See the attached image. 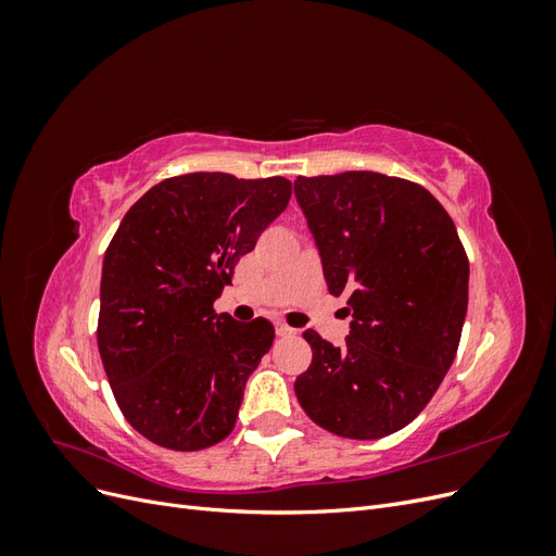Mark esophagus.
Masks as SVG:
<instances>
[{
	"label": "esophagus",
	"mask_w": 556,
	"mask_h": 556,
	"mask_svg": "<svg viewBox=\"0 0 556 556\" xmlns=\"http://www.w3.org/2000/svg\"><path fill=\"white\" fill-rule=\"evenodd\" d=\"M276 333H278V336H294V333H296V329H292V327H288V325L278 323V325H276Z\"/></svg>",
	"instance_id": "esophagus-1"
}]
</instances>
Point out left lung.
I'll list each match as a JSON object with an SVG mask.
<instances>
[{"label": "left lung", "mask_w": 556, "mask_h": 556, "mask_svg": "<svg viewBox=\"0 0 556 556\" xmlns=\"http://www.w3.org/2000/svg\"><path fill=\"white\" fill-rule=\"evenodd\" d=\"M294 194L327 288L352 315L341 348L304 331L313 362L296 399L336 435L382 439L425 410L457 355L468 306L457 227L422 185L376 172L299 176Z\"/></svg>", "instance_id": "8db88e82"}]
</instances>
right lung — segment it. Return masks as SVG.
Returning <instances> with one entry per match:
<instances>
[{
  "instance_id": "1",
  "label": "right lung",
  "mask_w": 556,
  "mask_h": 556,
  "mask_svg": "<svg viewBox=\"0 0 556 556\" xmlns=\"http://www.w3.org/2000/svg\"><path fill=\"white\" fill-rule=\"evenodd\" d=\"M290 197L280 176L199 172L157 182L123 217L104 255L97 345L117 406L148 441L194 452L237 425L276 331L213 301Z\"/></svg>"
}]
</instances>
